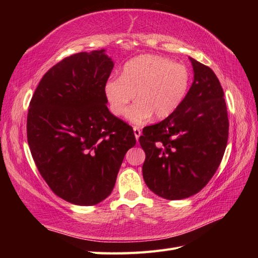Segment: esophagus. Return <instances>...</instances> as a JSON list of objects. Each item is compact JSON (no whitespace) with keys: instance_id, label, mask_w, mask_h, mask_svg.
Here are the masks:
<instances>
[{"instance_id":"obj_1","label":"esophagus","mask_w":258,"mask_h":258,"mask_svg":"<svg viewBox=\"0 0 258 258\" xmlns=\"http://www.w3.org/2000/svg\"><path fill=\"white\" fill-rule=\"evenodd\" d=\"M133 131H134V135H135L136 140H139V138L141 136V127L140 126H134Z\"/></svg>"}]
</instances>
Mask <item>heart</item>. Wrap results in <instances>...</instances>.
Here are the masks:
<instances>
[{"mask_svg": "<svg viewBox=\"0 0 258 258\" xmlns=\"http://www.w3.org/2000/svg\"><path fill=\"white\" fill-rule=\"evenodd\" d=\"M189 83V70L184 64L145 54L131 59L124 65L120 76H113L106 82L105 95L111 111L116 116H123L136 93L138 102L130 108L127 118L141 124L153 114L158 119L172 115L184 101Z\"/></svg>", "mask_w": 258, "mask_h": 258, "instance_id": "1", "label": "heart"}]
</instances>
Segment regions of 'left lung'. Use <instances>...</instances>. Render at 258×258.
Wrapping results in <instances>:
<instances>
[{"instance_id": "8db88e82", "label": "left lung", "mask_w": 258, "mask_h": 258, "mask_svg": "<svg viewBox=\"0 0 258 258\" xmlns=\"http://www.w3.org/2000/svg\"><path fill=\"white\" fill-rule=\"evenodd\" d=\"M194 82L179 107L162 122L146 126L143 177L166 200H183L204 188L216 173L228 140L224 92L211 68L189 57Z\"/></svg>"}]
</instances>
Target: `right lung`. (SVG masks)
Wrapping results in <instances>:
<instances>
[{
	"label": "right lung",
	"instance_id": "obj_1",
	"mask_svg": "<svg viewBox=\"0 0 258 258\" xmlns=\"http://www.w3.org/2000/svg\"><path fill=\"white\" fill-rule=\"evenodd\" d=\"M113 67L104 50L73 54L43 75L30 102L33 160L53 193L75 205L105 200L136 144L133 128L106 106Z\"/></svg>",
	"mask_w": 258,
	"mask_h": 258
}]
</instances>
